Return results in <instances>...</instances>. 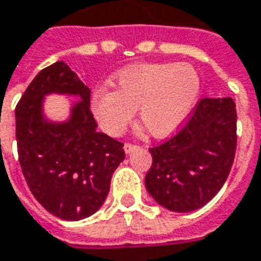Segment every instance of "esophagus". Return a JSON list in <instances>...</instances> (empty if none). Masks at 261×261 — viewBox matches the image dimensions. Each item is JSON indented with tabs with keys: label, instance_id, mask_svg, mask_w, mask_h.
Masks as SVG:
<instances>
[{
	"label": "esophagus",
	"instance_id": "34e87169",
	"mask_svg": "<svg viewBox=\"0 0 261 261\" xmlns=\"http://www.w3.org/2000/svg\"><path fill=\"white\" fill-rule=\"evenodd\" d=\"M136 148H137V145L130 144V143H127V144H124V151H125V154H130L131 151H134Z\"/></svg>",
	"mask_w": 261,
	"mask_h": 261
}]
</instances>
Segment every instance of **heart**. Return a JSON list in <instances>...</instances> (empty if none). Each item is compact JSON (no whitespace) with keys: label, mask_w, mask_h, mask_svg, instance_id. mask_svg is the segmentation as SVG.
<instances>
[{"label":"heart","mask_w":261,"mask_h":261,"mask_svg":"<svg viewBox=\"0 0 261 261\" xmlns=\"http://www.w3.org/2000/svg\"><path fill=\"white\" fill-rule=\"evenodd\" d=\"M116 90L97 88L91 98L94 118L102 131L121 136L138 111L150 136L164 138L181 128L197 106L201 79L187 63H141L117 71Z\"/></svg>","instance_id":"obj_1"}]
</instances>
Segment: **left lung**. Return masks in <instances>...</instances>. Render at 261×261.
Segmentation results:
<instances>
[{
	"label": "left lung",
	"instance_id": "left-lung-1",
	"mask_svg": "<svg viewBox=\"0 0 261 261\" xmlns=\"http://www.w3.org/2000/svg\"><path fill=\"white\" fill-rule=\"evenodd\" d=\"M236 104L230 97L200 100L190 121L167 143L150 148L145 187L161 207L198 210L227 180L236 153Z\"/></svg>",
	"mask_w": 261,
	"mask_h": 261
}]
</instances>
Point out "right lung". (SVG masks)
<instances>
[{
  "mask_svg": "<svg viewBox=\"0 0 261 261\" xmlns=\"http://www.w3.org/2000/svg\"><path fill=\"white\" fill-rule=\"evenodd\" d=\"M90 88L64 61L41 70L15 108L19 164L33 196L58 219L90 217L106 201L110 182L125 154L123 143L97 131ZM48 95H70L65 120L43 110Z\"/></svg>",
  "mask_w": 261,
  "mask_h": 261,
  "instance_id": "right-lung-1",
  "label": "right lung"
}]
</instances>
